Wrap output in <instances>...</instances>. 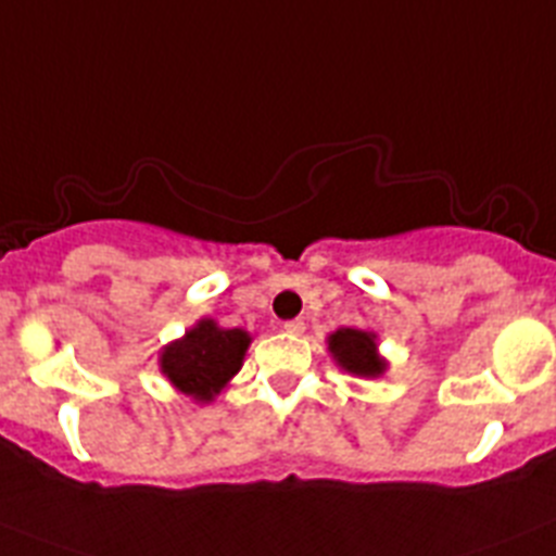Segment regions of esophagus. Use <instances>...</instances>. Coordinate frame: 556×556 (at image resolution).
I'll use <instances>...</instances> for the list:
<instances>
[{"mask_svg":"<svg viewBox=\"0 0 556 556\" xmlns=\"http://www.w3.org/2000/svg\"><path fill=\"white\" fill-rule=\"evenodd\" d=\"M282 330L288 332V336H302V332H305V321H302V318H291V321H285Z\"/></svg>","mask_w":556,"mask_h":556,"instance_id":"34e87169","label":"esophagus"}]
</instances>
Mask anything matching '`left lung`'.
<instances>
[{"label":"left lung","instance_id":"obj_1","mask_svg":"<svg viewBox=\"0 0 556 556\" xmlns=\"http://www.w3.org/2000/svg\"><path fill=\"white\" fill-rule=\"evenodd\" d=\"M375 332L358 330V327H341L327 338V350L332 361L350 375L358 378H378L386 371V361L378 355Z\"/></svg>","mask_w":556,"mask_h":556}]
</instances>
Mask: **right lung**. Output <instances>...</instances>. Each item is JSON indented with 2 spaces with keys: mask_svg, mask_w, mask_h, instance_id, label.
Returning <instances> with one entry per match:
<instances>
[{
  "mask_svg": "<svg viewBox=\"0 0 556 556\" xmlns=\"http://www.w3.org/2000/svg\"><path fill=\"white\" fill-rule=\"evenodd\" d=\"M249 344L251 336L245 330H226L212 318H201L185 338L164 346L159 366L178 392L198 403H210L238 375Z\"/></svg>",
  "mask_w": 556,
  "mask_h": 556,
  "instance_id": "obj_1",
  "label": "right lung"
}]
</instances>
